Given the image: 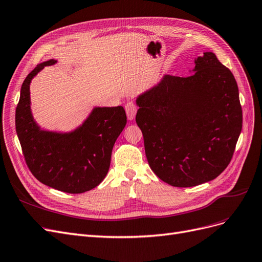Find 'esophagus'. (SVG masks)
<instances>
[{
	"label": "esophagus",
	"mask_w": 262,
	"mask_h": 262,
	"mask_svg": "<svg viewBox=\"0 0 262 262\" xmlns=\"http://www.w3.org/2000/svg\"><path fill=\"white\" fill-rule=\"evenodd\" d=\"M125 110H126V114H127L128 120H133L137 112L136 104L132 102V101H128V102L125 104Z\"/></svg>",
	"instance_id": "34e87169"
}]
</instances>
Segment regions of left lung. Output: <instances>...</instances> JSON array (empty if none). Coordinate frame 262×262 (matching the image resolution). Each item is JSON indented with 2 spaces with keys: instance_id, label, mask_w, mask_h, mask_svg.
<instances>
[{
  "instance_id": "left-lung-1",
  "label": "left lung",
  "mask_w": 262,
  "mask_h": 262,
  "mask_svg": "<svg viewBox=\"0 0 262 262\" xmlns=\"http://www.w3.org/2000/svg\"><path fill=\"white\" fill-rule=\"evenodd\" d=\"M195 64L190 76L165 75L136 101L148 163L174 187L197 186L220 175L243 126L232 72L212 52Z\"/></svg>"
}]
</instances>
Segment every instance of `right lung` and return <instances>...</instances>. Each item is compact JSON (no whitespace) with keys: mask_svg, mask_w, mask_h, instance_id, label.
Returning a JSON list of instances; mask_svg holds the SVG:
<instances>
[{"mask_svg":"<svg viewBox=\"0 0 262 262\" xmlns=\"http://www.w3.org/2000/svg\"><path fill=\"white\" fill-rule=\"evenodd\" d=\"M38 64L24 80L16 106V133L32 175L47 186L69 193L97 187L105 177L114 143L127 117L123 106L96 107L79 128L70 134L40 130L30 112L29 83L45 66Z\"/></svg>","mask_w":262,"mask_h":262,"instance_id":"add662e5","label":"right lung"}]
</instances>
